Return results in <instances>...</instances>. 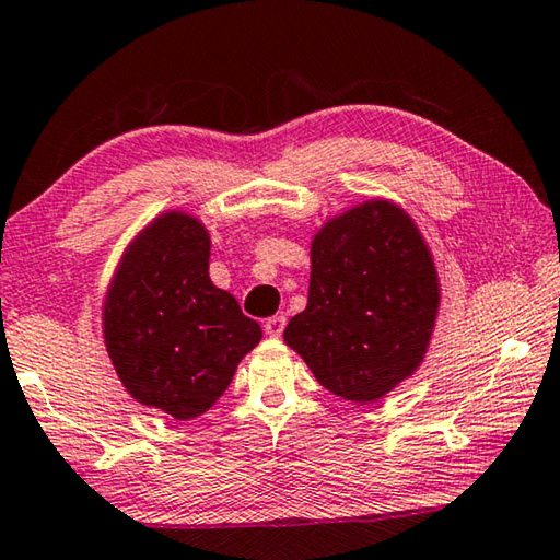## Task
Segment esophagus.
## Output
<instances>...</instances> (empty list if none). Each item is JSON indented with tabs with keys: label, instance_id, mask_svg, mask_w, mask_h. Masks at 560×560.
I'll list each match as a JSON object with an SVG mask.
<instances>
[{
	"label": "esophagus",
	"instance_id": "obj_1",
	"mask_svg": "<svg viewBox=\"0 0 560 560\" xmlns=\"http://www.w3.org/2000/svg\"><path fill=\"white\" fill-rule=\"evenodd\" d=\"M285 317L282 315H275V317H270V319H265V335H270V337H280L282 335V329H285Z\"/></svg>",
	"mask_w": 560,
	"mask_h": 560
}]
</instances>
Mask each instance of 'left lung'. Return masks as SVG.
Here are the masks:
<instances>
[{
    "label": "left lung",
    "instance_id": "left-lung-1",
    "mask_svg": "<svg viewBox=\"0 0 560 560\" xmlns=\"http://www.w3.org/2000/svg\"><path fill=\"white\" fill-rule=\"evenodd\" d=\"M307 307L285 341L322 386L371 404L413 376L433 337V255L400 206L374 199L322 225L312 241Z\"/></svg>",
    "mask_w": 560,
    "mask_h": 560
}]
</instances>
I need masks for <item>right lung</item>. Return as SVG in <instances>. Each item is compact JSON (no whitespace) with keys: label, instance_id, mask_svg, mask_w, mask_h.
Listing matches in <instances>:
<instances>
[{"label":"right lung","instance_id":"1","mask_svg":"<svg viewBox=\"0 0 560 560\" xmlns=\"http://www.w3.org/2000/svg\"><path fill=\"white\" fill-rule=\"evenodd\" d=\"M209 231L166 211L127 245L103 307L107 354L137 404L176 420L209 410L260 325L209 278Z\"/></svg>","mask_w":560,"mask_h":560}]
</instances>
